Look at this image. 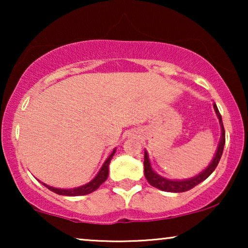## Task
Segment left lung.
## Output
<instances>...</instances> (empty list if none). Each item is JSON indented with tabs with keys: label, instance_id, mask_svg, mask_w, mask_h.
<instances>
[{
	"label": "left lung",
	"instance_id": "1",
	"mask_svg": "<svg viewBox=\"0 0 248 248\" xmlns=\"http://www.w3.org/2000/svg\"><path fill=\"white\" fill-rule=\"evenodd\" d=\"M213 107H215L217 116H218V118H219L220 125H221V139H220V143H219L218 150H217V154L215 155V158H213L211 164L209 165V167L204 169V170H203L200 175L195 176V177H193V178L186 179V181H169V179L161 177V176L155 174V172L152 170V168L150 166V161H149V158H148V154L144 151V162H143L144 176H145V178H147V181L149 182V184H150L151 186H154V187H155V188H159V189H161V191H165V192L181 193V192L189 191V189L193 188L196 185H199L200 183L204 181V179L208 178L209 176L212 174L213 170H215V169L217 168V166H218V164H219L220 158H221V155H222L223 147H225V142H226L225 128H223L221 115H220L218 107H217L216 104L213 105Z\"/></svg>",
	"mask_w": 248,
	"mask_h": 248
}]
</instances>
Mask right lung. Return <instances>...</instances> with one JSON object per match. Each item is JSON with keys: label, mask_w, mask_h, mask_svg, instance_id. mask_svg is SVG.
<instances>
[{"label": "right lung", "mask_w": 248, "mask_h": 248, "mask_svg": "<svg viewBox=\"0 0 248 248\" xmlns=\"http://www.w3.org/2000/svg\"><path fill=\"white\" fill-rule=\"evenodd\" d=\"M115 151H116V150H114L113 152H111V155L107 158V160L104 162L103 167H101V169L99 170V172L97 174L96 177H94L93 181L89 182L86 185L80 186V187L71 188V189H62V188L52 187V186L44 184V183H43V184H44V186H46L47 188L50 189L52 192L56 193V194H60V195L78 196V195H87V194H89V193H93V192L96 191V189L99 187V186L107 179V177H108V166H109V162L111 160V158H113Z\"/></svg>", "instance_id": "obj_1"}]
</instances>
